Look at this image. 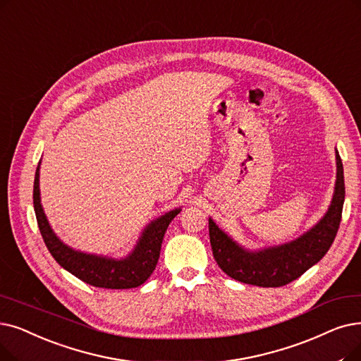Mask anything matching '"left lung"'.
<instances>
[{
	"label": "left lung",
	"mask_w": 361,
	"mask_h": 361,
	"mask_svg": "<svg viewBox=\"0 0 361 361\" xmlns=\"http://www.w3.org/2000/svg\"><path fill=\"white\" fill-rule=\"evenodd\" d=\"M343 199V166L336 150V183L331 207L314 227L298 239L279 246L249 250L234 242L209 218V239L218 267L231 279L247 285L279 288L290 283L317 264L332 246L341 223Z\"/></svg>",
	"instance_id": "1"
}]
</instances>
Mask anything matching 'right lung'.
<instances>
[{
	"label": "right lung",
	"mask_w": 361,
	"mask_h": 361,
	"mask_svg": "<svg viewBox=\"0 0 361 361\" xmlns=\"http://www.w3.org/2000/svg\"><path fill=\"white\" fill-rule=\"evenodd\" d=\"M34 209L41 236L53 258L85 283L104 289H131L143 285L158 264L165 231L181 208L172 209L153 219L146 226L133 252L125 258L115 259L103 255H94L75 250L61 242L49 224L39 197V164L34 181Z\"/></svg>",
	"instance_id": "obj_1"
}]
</instances>
